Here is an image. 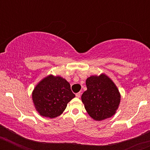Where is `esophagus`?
<instances>
[{
	"label": "esophagus",
	"instance_id": "34e87169",
	"mask_svg": "<svg viewBox=\"0 0 150 150\" xmlns=\"http://www.w3.org/2000/svg\"><path fill=\"white\" fill-rule=\"evenodd\" d=\"M81 92H78V93H77L76 94H75V96H76V97L79 98V97H81Z\"/></svg>",
	"mask_w": 150,
	"mask_h": 150
}]
</instances>
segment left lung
<instances>
[{
    "label": "left lung",
    "mask_w": 150,
    "mask_h": 150,
    "mask_svg": "<svg viewBox=\"0 0 150 150\" xmlns=\"http://www.w3.org/2000/svg\"><path fill=\"white\" fill-rule=\"evenodd\" d=\"M87 90L81 96L88 114L96 120H102L115 113L120 95L114 83L107 76H91L86 80Z\"/></svg>",
    "instance_id": "8db88e82"
}]
</instances>
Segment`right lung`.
<instances>
[{
    "label": "right lung",
    "mask_w": 150,
    "mask_h": 150,
    "mask_svg": "<svg viewBox=\"0 0 150 150\" xmlns=\"http://www.w3.org/2000/svg\"><path fill=\"white\" fill-rule=\"evenodd\" d=\"M75 96L65 79L49 75L35 88L33 100L40 115L54 118L64 112L68 102Z\"/></svg>",
    "instance_id": "1"
}]
</instances>
